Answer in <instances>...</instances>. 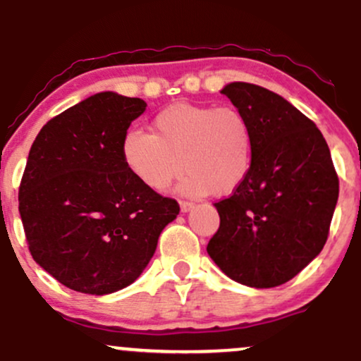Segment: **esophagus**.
Instances as JSON below:
<instances>
[{"label": "esophagus", "instance_id": "esophagus-1", "mask_svg": "<svg viewBox=\"0 0 361 361\" xmlns=\"http://www.w3.org/2000/svg\"><path fill=\"white\" fill-rule=\"evenodd\" d=\"M180 209H181V212L186 214V212H190V210H193L195 205L192 204V202H180Z\"/></svg>", "mask_w": 361, "mask_h": 361}]
</instances>
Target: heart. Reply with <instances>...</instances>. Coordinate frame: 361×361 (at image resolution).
Returning <instances> with one entry per match:
<instances>
[{"instance_id": "obj_1", "label": "heart", "mask_w": 361, "mask_h": 361, "mask_svg": "<svg viewBox=\"0 0 361 361\" xmlns=\"http://www.w3.org/2000/svg\"><path fill=\"white\" fill-rule=\"evenodd\" d=\"M127 171L151 192H163L181 173L188 197L231 195L252 168L255 137L250 120L234 106L175 103L152 118L151 134L134 130L122 140Z\"/></svg>"}]
</instances>
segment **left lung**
Returning a JSON list of instances; mask_svg holds the SVG:
<instances>
[{"mask_svg":"<svg viewBox=\"0 0 361 361\" xmlns=\"http://www.w3.org/2000/svg\"><path fill=\"white\" fill-rule=\"evenodd\" d=\"M246 115L255 137L247 180L217 202L214 263L238 283L279 287L324 247L339 180L321 130L280 94L234 81L221 90Z\"/></svg>","mask_w":361,"mask_h":361,"instance_id":"left-lung-1","label":"left lung"}]
</instances>
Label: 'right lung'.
<instances>
[{"mask_svg":"<svg viewBox=\"0 0 361 361\" xmlns=\"http://www.w3.org/2000/svg\"><path fill=\"white\" fill-rule=\"evenodd\" d=\"M146 106L102 91L49 120L28 152L18 192L28 250L76 292L106 295L134 283L180 214L122 161L127 128Z\"/></svg>","mask_w":361,"mask_h":361,"instance_id":"right-lung-1","label":"right lung"}]
</instances>
